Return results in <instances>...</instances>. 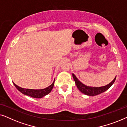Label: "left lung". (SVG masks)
<instances>
[{
  "mask_svg": "<svg viewBox=\"0 0 127 127\" xmlns=\"http://www.w3.org/2000/svg\"><path fill=\"white\" fill-rule=\"evenodd\" d=\"M72 76L74 81H75L76 86H77L78 89L79 90V91L81 93L84 94L85 95H88V96H95V95H99L100 94L103 93V92L107 91L112 86L116 79V76L114 79L109 84L106 85L105 86L96 87H90L86 86V85L81 83L73 73L72 74Z\"/></svg>",
  "mask_w": 127,
  "mask_h": 127,
  "instance_id": "8db88e82",
  "label": "left lung"
}]
</instances>
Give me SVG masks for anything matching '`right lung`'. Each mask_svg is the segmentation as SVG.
Wrapping results in <instances>:
<instances>
[{
    "label": "right lung",
    "instance_id": "obj_1",
    "mask_svg": "<svg viewBox=\"0 0 127 127\" xmlns=\"http://www.w3.org/2000/svg\"><path fill=\"white\" fill-rule=\"evenodd\" d=\"M54 80L53 83L50 85V86L47 87L43 88V89H40V90H33V89H27V88H23L20 87L14 83L15 87L19 91L21 92L23 94L27 95V96H29L31 97L34 98H41L44 97L46 95H48L51 90H53L54 84Z\"/></svg>",
    "mask_w": 127,
    "mask_h": 127
}]
</instances>
